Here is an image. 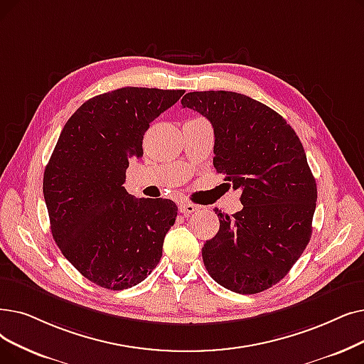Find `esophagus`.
<instances>
[{
    "label": "esophagus",
    "instance_id": "34e87169",
    "mask_svg": "<svg viewBox=\"0 0 364 364\" xmlns=\"http://www.w3.org/2000/svg\"><path fill=\"white\" fill-rule=\"evenodd\" d=\"M178 210H180V213L184 214V215H191V214H193L195 211H198V205L191 203V202H181Z\"/></svg>",
    "mask_w": 364,
    "mask_h": 364
}]
</instances>
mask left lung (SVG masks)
Segmentation results:
<instances>
[{
  "label": "left lung",
  "mask_w": 364,
  "mask_h": 364,
  "mask_svg": "<svg viewBox=\"0 0 364 364\" xmlns=\"http://www.w3.org/2000/svg\"><path fill=\"white\" fill-rule=\"evenodd\" d=\"M181 105L214 128V168L241 188L242 210H215L220 229L202 247L220 286L255 294L275 286L302 256L312 233L317 184L291 126L267 105L226 90L186 93Z\"/></svg>",
  "instance_id": "obj_1"
}]
</instances>
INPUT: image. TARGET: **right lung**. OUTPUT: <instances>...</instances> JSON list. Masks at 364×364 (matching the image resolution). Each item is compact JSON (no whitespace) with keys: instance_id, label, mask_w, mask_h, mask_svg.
Returning a JSON list of instances; mask_svg holds the SVG:
<instances>
[{"instance_id":"obj_1","label":"right lung","mask_w":364,"mask_h":364,"mask_svg":"<svg viewBox=\"0 0 364 364\" xmlns=\"http://www.w3.org/2000/svg\"><path fill=\"white\" fill-rule=\"evenodd\" d=\"M184 90L122 87L86 101L62 129L44 169L53 240L85 278L108 290L144 281L176 223L171 199H134L123 187L150 123Z\"/></svg>"}]
</instances>
